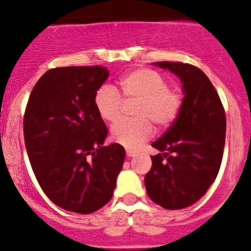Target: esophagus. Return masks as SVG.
<instances>
[{
  "instance_id": "34e87169",
  "label": "esophagus",
  "mask_w": 251,
  "mask_h": 251,
  "mask_svg": "<svg viewBox=\"0 0 251 251\" xmlns=\"http://www.w3.org/2000/svg\"><path fill=\"white\" fill-rule=\"evenodd\" d=\"M126 156H127V157H133V156H136V151H132V150H126Z\"/></svg>"
}]
</instances>
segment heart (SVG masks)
<instances>
[{
	"label": "heart",
	"mask_w": 251,
	"mask_h": 251,
	"mask_svg": "<svg viewBox=\"0 0 251 251\" xmlns=\"http://www.w3.org/2000/svg\"><path fill=\"white\" fill-rule=\"evenodd\" d=\"M121 95L110 85H102L94 97V105L102 120L118 123L123 118L125 104H137L133 116L137 119L121 121L111 128L115 142L136 149L153 133L152 124L163 130L178 118L183 105V94L176 86L167 85L161 73L149 68H140L127 73L120 80Z\"/></svg>",
	"instance_id": "heart-1"
}]
</instances>
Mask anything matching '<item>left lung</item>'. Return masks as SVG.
<instances>
[{
  "mask_svg": "<svg viewBox=\"0 0 251 251\" xmlns=\"http://www.w3.org/2000/svg\"><path fill=\"white\" fill-rule=\"evenodd\" d=\"M154 64L178 75L184 98L178 118L152 142L161 153L151 156L145 186L154 203L166 209H182L200 201L217 178L226 144V111L200 68L181 62Z\"/></svg>",
  "mask_w": 251,
  "mask_h": 251,
  "instance_id": "8db88e82",
  "label": "left lung"
}]
</instances>
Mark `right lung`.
<instances>
[{
	"label": "right lung",
	"instance_id": "obj_1",
	"mask_svg": "<svg viewBox=\"0 0 251 251\" xmlns=\"http://www.w3.org/2000/svg\"><path fill=\"white\" fill-rule=\"evenodd\" d=\"M109 76L101 65L46 72L30 93L23 118L28 158L46 196L58 207L89 214L112 197L123 168L121 145L107 136L94 97Z\"/></svg>",
	"mask_w": 251,
	"mask_h": 251
}]
</instances>
